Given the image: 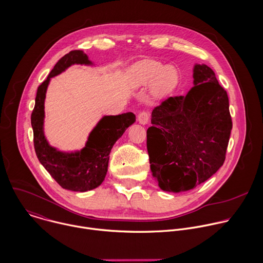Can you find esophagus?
<instances>
[{"instance_id":"esophagus-1","label":"esophagus","mask_w":263,"mask_h":263,"mask_svg":"<svg viewBox=\"0 0 263 263\" xmlns=\"http://www.w3.org/2000/svg\"><path fill=\"white\" fill-rule=\"evenodd\" d=\"M149 117H151L149 111L143 110V111H140L139 115L137 116V121H138L139 124H141V125H146V124L149 122Z\"/></svg>"}]
</instances>
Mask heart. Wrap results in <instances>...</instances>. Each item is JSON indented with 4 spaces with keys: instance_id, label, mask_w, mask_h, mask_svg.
I'll list each match as a JSON object with an SVG mask.
<instances>
[{
    "instance_id": "obj_1",
    "label": "heart",
    "mask_w": 263,
    "mask_h": 263,
    "mask_svg": "<svg viewBox=\"0 0 263 263\" xmlns=\"http://www.w3.org/2000/svg\"><path fill=\"white\" fill-rule=\"evenodd\" d=\"M134 78L138 84L153 83L154 91L159 95H165L176 87L179 74L172 66L165 67L163 64L145 60L139 62L133 67Z\"/></svg>"
}]
</instances>
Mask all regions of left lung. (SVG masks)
Masks as SVG:
<instances>
[{"label": "left lung", "instance_id": "obj_1", "mask_svg": "<svg viewBox=\"0 0 263 263\" xmlns=\"http://www.w3.org/2000/svg\"><path fill=\"white\" fill-rule=\"evenodd\" d=\"M186 96L169 97L152 112L146 147L153 177L166 192L191 190L223 165L232 121L226 91L206 65L193 69Z\"/></svg>", "mask_w": 263, "mask_h": 263}]
</instances>
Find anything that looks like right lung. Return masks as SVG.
I'll use <instances>...</instances> for the list:
<instances>
[{"label": "right lung", "instance_id": "add662e5", "mask_svg": "<svg viewBox=\"0 0 263 263\" xmlns=\"http://www.w3.org/2000/svg\"><path fill=\"white\" fill-rule=\"evenodd\" d=\"M74 64L93 65L82 50H72L54 65L47 78L38 86L35 107L31 116L37 158L54 181L64 189L86 192L99 187L105 179L109 154L116 141L135 122V115L126 112L103 117L92 130L80 151L62 152L51 146L43 131L44 100L50 78Z\"/></svg>", "mask_w": 263, "mask_h": 263}]
</instances>
